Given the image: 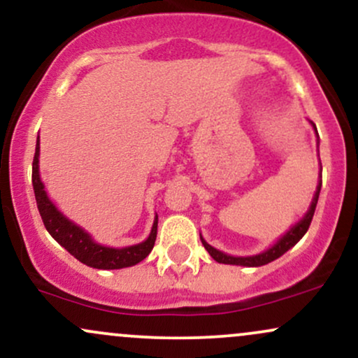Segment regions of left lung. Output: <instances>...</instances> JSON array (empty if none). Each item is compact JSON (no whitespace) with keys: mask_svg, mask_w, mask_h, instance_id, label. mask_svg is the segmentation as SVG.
I'll return each instance as SVG.
<instances>
[{"mask_svg":"<svg viewBox=\"0 0 358 358\" xmlns=\"http://www.w3.org/2000/svg\"><path fill=\"white\" fill-rule=\"evenodd\" d=\"M312 125H313L315 132H317V127H315L313 122H312ZM317 136H318V134H317ZM320 189H322V180H318L317 192H315L312 204H310V209L306 211L303 220L298 221L296 224L293 226V228L289 229L287 234H283V236H281L278 241L275 243V245H273L271 248H268V250L263 251V253L255 255V256H231V255L222 253V251H220V250H216V248H213L211 245H208V243H206L203 239V236H201V241H203L206 251H208V253L213 256V259H216L217 263L239 264V266H263V264L275 262L276 258L283 256L289 250V248L295 246L296 243L305 236V233L310 228V222H312V220H313L315 208H317L318 196H320Z\"/></svg>","mask_w":358,"mask_h":358,"instance_id":"8db88e82","label":"left lung"}]
</instances>
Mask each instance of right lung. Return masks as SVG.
Listing matches in <instances>:
<instances>
[{
    "instance_id": "1",
    "label": "right lung",
    "mask_w": 358,
    "mask_h": 358,
    "mask_svg": "<svg viewBox=\"0 0 358 358\" xmlns=\"http://www.w3.org/2000/svg\"><path fill=\"white\" fill-rule=\"evenodd\" d=\"M38 155H40V137L36 141L35 157H33V191H35L38 211H40L45 228L58 245L65 248L78 262L87 264V266L96 268V270H120V268L134 266V264L141 263L142 259L149 256L154 248L155 236H157V216L154 220L149 238L145 241L138 243V245L127 248H108L99 245L92 239L87 231H83L75 222H71L69 217L63 216L57 209V206L48 199L43 182L40 179Z\"/></svg>"
}]
</instances>
